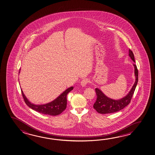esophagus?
<instances>
[{"label":"esophagus","instance_id":"34e87169","mask_svg":"<svg viewBox=\"0 0 155 155\" xmlns=\"http://www.w3.org/2000/svg\"><path fill=\"white\" fill-rule=\"evenodd\" d=\"M88 83H89V80L87 79H84L81 81V84L82 87H85V86H86V85Z\"/></svg>","mask_w":155,"mask_h":155}]
</instances>
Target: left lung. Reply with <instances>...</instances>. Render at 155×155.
<instances>
[{"instance_id":"obj_1","label":"left lung","mask_w":155,"mask_h":155,"mask_svg":"<svg viewBox=\"0 0 155 155\" xmlns=\"http://www.w3.org/2000/svg\"><path fill=\"white\" fill-rule=\"evenodd\" d=\"M129 56L135 62L134 57L132 51L129 49ZM134 67V74L136 76V81L133 87L130 89V91L125 97L117 100H113L103 94L102 91L98 89H95V91L97 95V99L94 104V108L95 109L98 113L100 114H109L119 111L130 103V100L133 96V94L136 89V86L138 81V71L136 64H133Z\"/></svg>"}]
</instances>
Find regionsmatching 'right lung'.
Masks as SVG:
<instances>
[{
	"mask_svg": "<svg viewBox=\"0 0 155 155\" xmlns=\"http://www.w3.org/2000/svg\"><path fill=\"white\" fill-rule=\"evenodd\" d=\"M73 89L74 87H70L68 89L66 90L65 91H64L59 96H58L56 99H55L54 100L51 102L50 103L40 105H36L31 103L25 97L22 89L21 91L25 103H26V104L29 107H30V108L39 112L41 114L55 116L61 114L65 109L67 106L66 96L68 92Z\"/></svg>",
	"mask_w": 155,
	"mask_h": 155,
	"instance_id": "obj_1",
	"label": "right lung"
}]
</instances>
